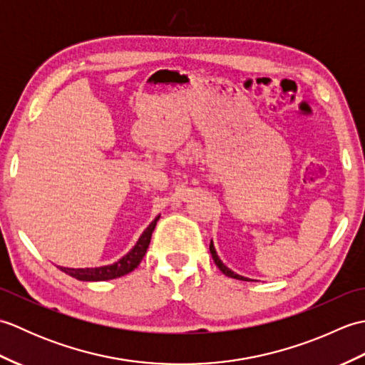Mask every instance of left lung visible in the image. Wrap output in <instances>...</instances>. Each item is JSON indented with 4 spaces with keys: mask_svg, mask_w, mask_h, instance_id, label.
Listing matches in <instances>:
<instances>
[{
    "mask_svg": "<svg viewBox=\"0 0 365 365\" xmlns=\"http://www.w3.org/2000/svg\"><path fill=\"white\" fill-rule=\"evenodd\" d=\"M210 254H212V257H213V260H215V263H216V267H218L224 274L226 276H229V277H234V279H238V281H250V279L247 277H245V276H240V274H237V273H234V271L232 269H229L226 265H224V263L221 262V259L218 257V254H216V251H215V246H213V242L210 243Z\"/></svg>",
    "mask_w": 365,
    "mask_h": 365,
    "instance_id": "8db88e82",
    "label": "left lung"
}]
</instances>
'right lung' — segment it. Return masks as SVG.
Instances as JSON below:
<instances>
[{"label": "right lung", "mask_w": 365, "mask_h": 365, "mask_svg": "<svg viewBox=\"0 0 365 365\" xmlns=\"http://www.w3.org/2000/svg\"><path fill=\"white\" fill-rule=\"evenodd\" d=\"M160 220V216H157L147 227L143 235L139 237L138 243L135 245L133 250H131L127 255H123L120 260H118L113 265H105V267H98V268H66V267H59L61 271H64L66 274L72 276L78 281H110V279H115L120 276H125L131 273L139 263H141L143 257L145 255L147 247L150 245V238H152V232L157 226V221Z\"/></svg>", "instance_id": "right-lung-1"}]
</instances>
